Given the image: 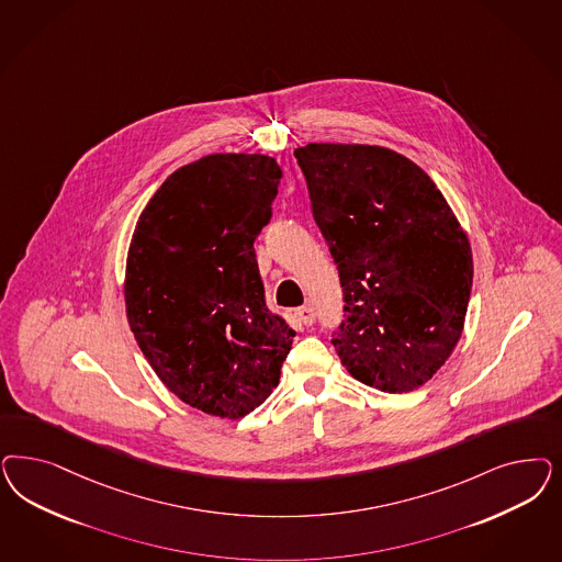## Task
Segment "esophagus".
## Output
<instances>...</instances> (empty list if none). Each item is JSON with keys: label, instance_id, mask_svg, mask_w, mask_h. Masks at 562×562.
<instances>
[{"label": "esophagus", "instance_id": "1", "mask_svg": "<svg viewBox=\"0 0 562 562\" xmlns=\"http://www.w3.org/2000/svg\"><path fill=\"white\" fill-rule=\"evenodd\" d=\"M295 318L300 321V325L304 326H312L316 323V314H314V308H310V306L295 310Z\"/></svg>", "mask_w": 562, "mask_h": 562}]
</instances>
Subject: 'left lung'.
Wrapping results in <instances>:
<instances>
[{
	"mask_svg": "<svg viewBox=\"0 0 562 562\" xmlns=\"http://www.w3.org/2000/svg\"><path fill=\"white\" fill-rule=\"evenodd\" d=\"M344 288L330 333L347 372L384 393L430 381L461 337L470 241L435 181L382 146L295 148Z\"/></svg>",
	"mask_w": 562,
	"mask_h": 562,
	"instance_id": "obj_1",
	"label": "left lung"
}]
</instances>
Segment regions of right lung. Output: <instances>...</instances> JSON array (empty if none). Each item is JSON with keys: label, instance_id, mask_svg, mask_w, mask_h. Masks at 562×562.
Wrapping results in <instances>:
<instances>
[{"label": "right lung", "instance_id": "right-lung-1", "mask_svg": "<svg viewBox=\"0 0 562 562\" xmlns=\"http://www.w3.org/2000/svg\"><path fill=\"white\" fill-rule=\"evenodd\" d=\"M281 176L267 155L202 157L164 181L132 236L130 328L165 386L211 416L269 397L295 337L267 306L254 254Z\"/></svg>", "mask_w": 562, "mask_h": 562}]
</instances>
